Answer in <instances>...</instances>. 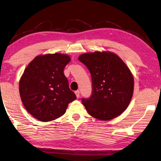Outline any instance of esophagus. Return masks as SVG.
<instances>
[{"instance_id":"obj_1","label":"esophagus","mask_w":161,"mask_h":161,"mask_svg":"<svg viewBox=\"0 0 161 161\" xmlns=\"http://www.w3.org/2000/svg\"><path fill=\"white\" fill-rule=\"evenodd\" d=\"M75 94H76V96H77V98H79V97H80V91H76V92H75Z\"/></svg>"}]
</instances>
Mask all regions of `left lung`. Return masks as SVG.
Listing matches in <instances>:
<instances>
[{"instance_id": "obj_1", "label": "left lung", "mask_w": 161, "mask_h": 161, "mask_svg": "<svg viewBox=\"0 0 161 161\" xmlns=\"http://www.w3.org/2000/svg\"><path fill=\"white\" fill-rule=\"evenodd\" d=\"M78 59L92 76V95L81 99L89 115L105 121L123 113L134 92V78L126 64L116 54L106 51L84 53Z\"/></svg>"}]
</instances>
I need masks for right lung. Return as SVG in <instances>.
Masks as SVG:
<instances>
[{
	"instance_id": "obj_1",
	"label": "right lung",
	"mask_w": 161,
	"mask_h": 161,
	"mask_svg": "<svg viewBox=\"0 0 161 161\" xmlns=\"http://www.w3.org/2000/svg\"><path fill=\"white\" fill-rule=\"evenodd\" d=\"M69 55L54 53L36 56L25 68L19 80L22 103L29 113L42 122L60 118L77 97L63 73Z\"/></svg>"
}]
</instances>
